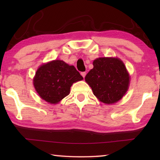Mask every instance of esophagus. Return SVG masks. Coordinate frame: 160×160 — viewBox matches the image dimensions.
I'll use <instances>...</instances> for the list:
<instances>
[{"label": "esophagus", "instance_id": "obj_1", "mask_svg": "<svg viewBox=\"0 0 160 160\" xmlns=\"http://www.w3.org/2000/svg\"><path fill=\"white\" fill-rule=\"evenodd\" d=\"M81 75H82V76L85 78V75H86V72H81Z\"/></svg>", "mask_w": 160, "mask_h": 160}]
</instances>
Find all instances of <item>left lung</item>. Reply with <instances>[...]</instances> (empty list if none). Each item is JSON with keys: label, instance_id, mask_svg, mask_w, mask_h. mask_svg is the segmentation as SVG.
Wrapping results in <instances>:
<instances>
[{"label": "left lung", "instance_id": "8db88e82", "mask_svg": "<svg viewBox=\"0 0 160 160\" xmlns=\"http://www.w3.org/2000/svg\"><path fill=\"white\" fill-rule=\"evenodd\" d=\"M85 78L100 102L112 104L119 101L128 90L130 75L118 58H98Z\"/></svg>", "mask_w": 160, "mask_h": 160}]
</instances>
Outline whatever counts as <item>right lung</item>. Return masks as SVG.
Returning <instances> with one entry per match:
<instances>
[{
  "instance_id": "add662e5",
  "label": "right lung",
  "mask_w": 160,
  "mask_h": 160,
  "mask_svg": "<svg viewBox=\"0 0 160 160\" xmlns=\"http://www.w3.org/2000/svg\"><path fill=\"white\" fill-rule=\"evenodd\" d=\"M82 80L83 78L73 66L54 60L37 69L33 84L42 99L55 104L68 95L72 84Z\"/></svg>"
}]
</instances>
